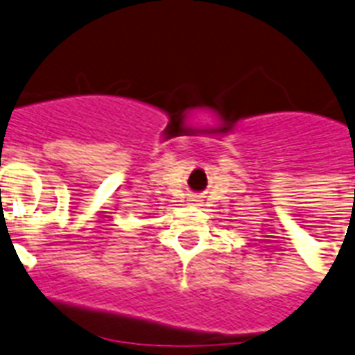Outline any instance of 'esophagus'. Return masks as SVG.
<instances>
[{
  "instance_id": "esophagus-1",
  "label": "esophagus",
  "mask_w": 355,
  "mask_h": 355,
  "mask_svg": "<svg viewBox=\"0 0 355 355\" xmlns=\"http://www.w3.org/2000/svg\"><path fill=\"white\" fill-rule=\"evenodd\" d=\"M191 202H200V200H198L197 197H193V198H191Z\"/></svg>"
}]
</instances>
